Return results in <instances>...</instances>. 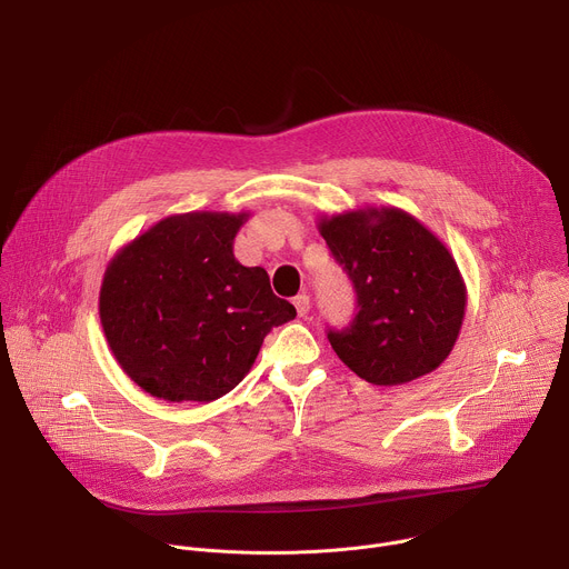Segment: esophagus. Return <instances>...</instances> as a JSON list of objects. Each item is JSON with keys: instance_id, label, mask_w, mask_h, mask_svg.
<instances>
[{"instance_id": "esophagus-1", "label": "esophagus", "mask_w": 569, "mask_h": 569, "mask_svg": "<svg viewBox=\"0 0 569 569\" xmlns=\"http://www.w3.org/2000/svg\"><path fill=\"white\" fill-rule=\"evenodd\" d=\"M292 303H295L299 317H306V315H308V310H310V297H308V295H297Z\"/></svg>"}]
</instances>
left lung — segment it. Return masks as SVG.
<instances>
[{"label": "left lung", "mask_w": 569, "mask_h": 569, "mask_svg": "<svg viewBox=\"0 0 569 569\" xmlns=\"http://www.w3.org/2000/svg\"><path fill=\"white\" fill-rule=\"evenodd\" d=\"M317 229L358 295L351 327L329 331L338 358L380 387L435 371L466 315V283L450 250L398 207L321 216Z\"/></svg>", "instance_id": "obj_1"}]
</instances>
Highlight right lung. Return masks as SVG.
Masks as SVG:
<instances>
[{"label": "right lung", "mask_w": 569, "mask_h": 569, "mask_svg": "<svg viewBox=\"0 0 569 569\" xmlns=\"http://www.w3.org/2000/svg\"><path fill=\"white\" fill-rule=\"evenodd\" d=\"M248 211L159 220L108 263L99 295L106 340L150 396L209 402L246 378L272 327L295 319L263 268L233 257Z\"/></svg>", "instance_id": "right-lung-1"}]
</instances>
